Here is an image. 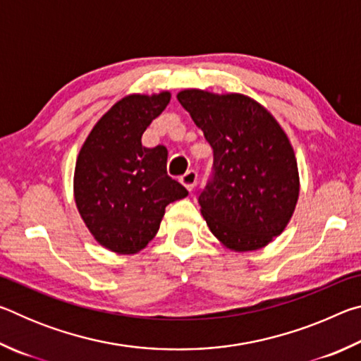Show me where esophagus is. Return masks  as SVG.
I'll list each match as a JSON object with an SVG mask.
<instances>
[{
    "label": "esophagus",
    "instance_id": "34e87169",
    "mask_svg": "<svg viewBox=\"0 0 361 361\" xmlns=\"http://www.w3.org/2000/svg\"><path fill=\"white\" fill-rule=\"evenodd\" d=\"M180 181H181V185L185 186L189 192H191L194 186L197 185V173H195L194 170H188V172L181 176Z\"/></svg>",
    "mask_w": 361,
    "mask_h": 361
}]
</instances>
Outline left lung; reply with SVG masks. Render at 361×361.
<instances>
[{
  "mask_svg": "<svg viewBox=\"0 0 361 361\" xmlns=\"http://www.w3.org/2000/svg\"><path fill=\"white\" fill-rule=\"evenodd\" d=\"M176 99L213 149L200 212L218 240L235 252L266 247L282 234L299 195L290 140L259 103L240 94L183 90Z\"/></svg>",
  "mask_w": 361,
  "mask_h": 361,
  "instance_id": "obj_1",
  "label": "left lung"
}]
</instances>
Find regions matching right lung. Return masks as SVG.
I'll list each match as a JSON object with an SVG mask.
<instances>
[{
    "instance_id": "obj_1",
    "label": "right lung",
    "mask_w": 361,
    "mask_h": 361,
    "mask_svg": "<svg viewBox=\"0 0 361 361\" xmlns=\"http://www.w3.org/2000/svg\"><path fill=\"white\" fill-rule=\"evenodd\" d=\"M170 102L169 92L119 100L89 133L75 169V200L95 240L119 255L148 245L170 202L188 195L167 175V148H145L143 132Z\"/></svg>"
}]
</instances>
